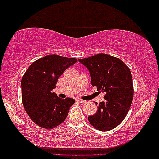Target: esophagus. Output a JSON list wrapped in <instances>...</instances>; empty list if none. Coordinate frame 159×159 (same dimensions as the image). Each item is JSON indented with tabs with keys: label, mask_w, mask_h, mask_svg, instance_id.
Masks as SVG:
<instances>
[{
	"label": "esophagus",
	"mask_w": 159,
	"mask_h": 159,
	"mask_svg": "<svg viewBox=\"0 0 159 159\" xmlns=\"http://www.w3.org/2000/svg\"><path fill=\"white\" fill-rule=\"evenodd\" d=\"M77 102H79V103H84V102H85V101H83V100H81V99H77Z\"/></svg>",
	"instance_id": "esophagus-1"
}]
</instances>
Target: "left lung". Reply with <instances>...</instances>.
Here are the masks:
<instances>
[{"label":"left lung","mask_w":159,"mask_h":159,"mask_svg":"<svg viewBox=\"0 0 159 159\" xmlns=\"http://www.w3.org/2000/svg\"><path fill=\"white\" fill-rule=\"evenodd\" d=\"M79 61L90 71L92 86L105 93V101L99 103L97 112L89 116L88 121L102 132L114 129L125 119L133 98L130 69L121 59L106 53L79 59Z\"/></svg>","instance_id":"1"}]
</instances>
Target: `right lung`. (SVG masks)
Masks as SVG:
<instances>
[{"label":"right lung","instance_id":"right-lung-1","mask_svg":"<svg viewBox=\"0 0 159 159\" xmlns=\"http://www.w3.org/2000/svg\"><path fill=\"white\" fill-rule=\"evenodd\" d=\"M77 59L48 55L32 63L21 79L24 108L33 122L45 129H53L64 122L75 103L71 98L61 99L53 90L58 77Z\"/></svg>","mask_w":159,"mask_h":159}]
</instances>
